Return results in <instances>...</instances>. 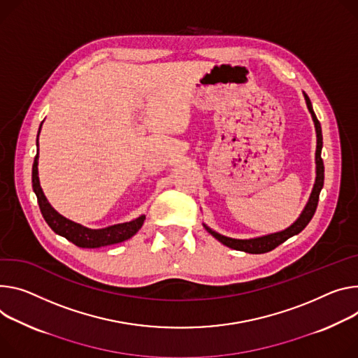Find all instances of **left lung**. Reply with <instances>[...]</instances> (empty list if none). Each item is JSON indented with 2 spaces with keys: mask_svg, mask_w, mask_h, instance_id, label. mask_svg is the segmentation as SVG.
Instances as JSON below:
<instances>
[{
  "mask_svg": "<svg viewBox=\"0 0 358 358\" xmlns=\"http://www.w3.org/2000/svg\"><path fill=\"white\" fill-rule=\"evenodd\" d=\"M304 99L307 103V108L311 113L313 121H314V127H315V134H317V150H315V182L311 191V196L308 199L307 206L304 207L303 213L300 214V217L292 222L288 229L278 231V233H273V234H267L263 237H255V238H250V240H237V238H230L221 236L218 233H215L214 230H211L210 227H207L204 224V229L214 237L217 238L220 243H222L224 245L230 247L233 250H238V251H245L250 254H263V252H268L271 250H274L275 247H278L280 244H282L285 240H288L289 237L296 236L299 233H301L307 224L311 221L315 210H317V204H318V197H320V191L324 185V164H322V158H321V148H322V134H321V125L320 121L317 120L311 101L308 99V95L304 92Z\"/></svg>",
  "mask_w": 358,
  "mask_h": 358,
  "instance_id": "8db88e82",
  "label": "left lung"
}]
</instances>
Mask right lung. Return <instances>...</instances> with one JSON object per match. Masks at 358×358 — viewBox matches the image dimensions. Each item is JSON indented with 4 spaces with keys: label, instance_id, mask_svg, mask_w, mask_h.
Instances as JSON below:
<instances>
[{
    "label": "right lung",
    "instance_id": "add662e5",
    "mask_svg": "<svg viewBox=\"0 0 358 358\" xmlns=\"http://www.w3.org/2000/svg\"><path fill=\"white\" fill-rule=\"evenodd\" d=\"M41 125L38 129V134L41 131ZM37 147H38V136H37ZM32 189H34V192H36L41 214H43L44 220L47 221V224L50 225V229L55 234L67 238L77 247L99 248V247H106V245L125 241L128 238H131L134 234H137V231L141 229L144 224V220H145V215H140L138 218H136L133 221L110 225V227H106V229H100V230H92V229H87V227L77 224L66 217H62L51 207V204L45 199L43 188L40 185L38 151L34 158V164H32Z\"/></svg>",
    "mask_w": 358,
    "mask_h": 358
}]
</instances>
